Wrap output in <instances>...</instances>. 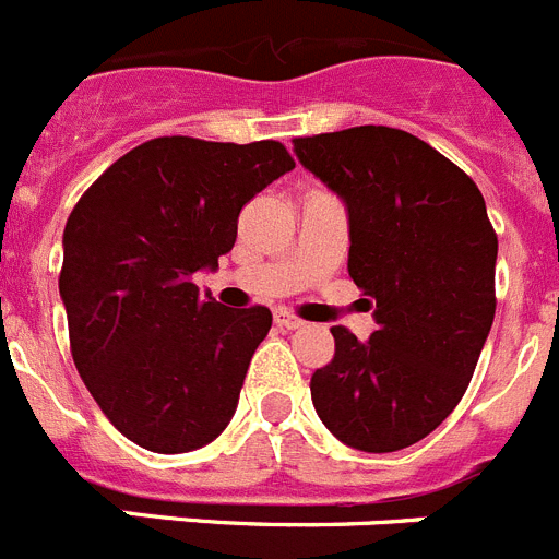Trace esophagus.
Wrapping results in <instances>:
<instances>
[{"instance_id": "obj_1", "label": "esophagus", "mask_w": 559, "mask_h": 559, "mask_svg": "<svg viewBox=\"0 0 559 559\" xmlns=\"http://www.w3.org/2000/svg\"><path fill=\"white\" fill-rule=\"evenodd\" d=\"M274 322H276V328H283V330H302L305 328L302 319L294 313H288V310H274Z\"/></svg>"}]
</instances>
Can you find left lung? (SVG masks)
<instances>
[{
  "mask_svg": "<svg viewBox=\"0 0 559 559\" xmlns=\"http://www.w3.org/2000/svg\"><path fill=\"white\" fill-rule=\"evenodd\" d=\"M294 153L347 206V271L378 324L367 341L333 328V360L310 378L316 414L355 451H403L456 408L490 335L487 206L467 173L397 128L305 136Z\"/></svg>",
  "mask_w": 559,
  "mask_h": 559,
  "instance_id": "1",
  "label": "left lung"
}]
</instances>
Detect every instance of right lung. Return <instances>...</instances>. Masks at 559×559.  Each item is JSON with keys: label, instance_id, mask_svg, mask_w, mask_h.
I'll return each instance as SVG.
<instances>
[{"label": "right lung", "instance_id": "add662e5", "mask_svg": "<svg viewBox=\"0 0 559 559\" xmlns=\"http://www.w3.org/2000/svg\"><path fill=\"white\" fill-rule=\"evenodd\" d=\"M294 170L280 142L159 136L83 192L58 280L72 358L114 428L153 453L229 426L269 308H226L192 283L231 251L237 215Z\"/></svg>", "mask_w": 559, "mask_h": 559}]
</instances>
